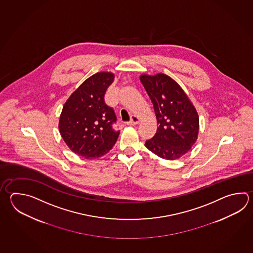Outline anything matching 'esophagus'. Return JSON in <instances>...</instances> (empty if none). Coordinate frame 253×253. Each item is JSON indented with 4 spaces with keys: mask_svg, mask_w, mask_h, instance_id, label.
<instances>
[{
    "mask_svg": "<svg viewBox=\"0 0 253 253\" xmlns=\"http://www.w3.org/2000/svg\"><path fill=\"white\" fill-rule=\"evenodd\" d=\"M139 123V118L136 115H131L130 120L129 122H127L128 125H135V124H138Z\"/></svg>",
    "mask_w": 253,
    "mask_h": 253,
    "instance_id": "esophagus-1",
    "label": "esophagus"
}]
</instances>
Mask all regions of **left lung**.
<instances>
[{
    "label": "left lung",
    "instance_id": "obj_1",
    "mask_svg": "<svg viewBox=\"0 0 253 253\" xmlns=\"http://www.w3.org/2000/svg\"><path fill=\"white\" fill-rule=\"evenodd\" d=\"M139 80L153 103L159 124L145 146L164 160H177L190 150L198 137L196 108L180 85L165 74L141 75Z\"/></svg>",
    "mask_w": 253,
    "mask_h": 253
}]
</instances>
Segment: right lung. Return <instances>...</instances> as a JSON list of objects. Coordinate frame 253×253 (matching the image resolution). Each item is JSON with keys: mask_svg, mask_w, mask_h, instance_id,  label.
Instances as JSON below:
<instances>
[{"mask_svg": "<svg viewBox=\"0 0 253 253\" xmlns=\"http://www.w3.org/2000/svg\"><path fill=\"white\" fill-rule=\"evenodd\" d=\"M111 72L91 76L64 104L58 129L67 147L85 159H97L115 144L120 130H115L114 109L104 102V94L114 82Z\"/></svg>", "mask_w": 253, "mask_h": 253, "instance_id": "add662e5", "label": "right lung"}]
</instances>
